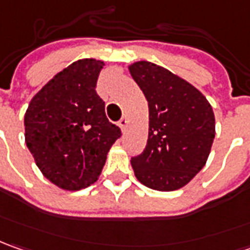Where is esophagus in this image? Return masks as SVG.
<instances>
[{
    "mask_svg": "<svg viewBox=\"0 0 250 250\" xmlns=\"http://www.w3.org/2000/svg\"><path fill=\"white\" fill-rule=\"evenodd\" d=\"M119 127L122 128V131H125V127H127V117H122L120 120H119Z\"/></svg>",
    "mask_w": 250,
    "mask_h": 250,
    "instance_id": "1",
    "label": "esophagus"
}]
</instances>
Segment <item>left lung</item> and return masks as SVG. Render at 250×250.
Returning a JSON list of instances; mask_svg holds the SVG:
<instances>
[{
    "mask_svg": "<svg viewBox=\"0 0 250 250\" xmlns=\"http://www.w3.org/2000/svg\"><path fill=\"white\" fill-rule=\"evenodd\" d=\"M148 101V142L131 158L137 180L156 191H176L194 178L209 158L216 134L214 113L201 91L148 61L128 65Z\"/></svg>",
    "mask_w": 250,
    "mask_h": 250,
    "instance_id": "obj_1",
    "label": "left lung"
}]
</instances>
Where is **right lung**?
<instances>
[{
    "label": "right lung",
    "mask_w": 250,
    "mask_h": 250,
    "mask_svg": "<svg viewBox=\"0 0 250 250\" xmlns=\"http://www.w3.org/2000/svg\"><path fill=\"white\" fill-rule=\"evenodd\" d=\"M104 66L92 58L76 61L31 98L24 113V140L37 167L66 191L94 184L122 135L95 91Z\"/></svg>",
    "instance_id": "1"
}]
</instances>
